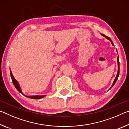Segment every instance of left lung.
Segmentation results:
<instances>
[{
    "label": "left lung",
    "instance_id": "8db88e82",
    "mask_svg": "<svg viewBox=\"0 0 129 129\" xmlns=\"http://www.w3.org/2000/svg\"><path fill=\"white\" fill-rule=\"evenodd\" d=\"M101 35H102V36H104L105 38H106L107 39H108L109 40H110V41H111V43H112V45H114V44H113L112 40H111V39H110V38H109V37L105 36V35H104V34H101ZM117 62H118V72H117V75L116 77H115V78L114 80V81H113V85H112V86L110 87V88L109 89H110L111 88H112V87H113V86H114V85L115 84V82H116L117 80V79H118V78L119 75V57H118H118H117Z\"/></svg>",
    "mask_w": 129,
    "mask_h": 129
}]
</instances>
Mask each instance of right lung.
I'll return each mask as SVG.
<instances>
[{
    "label": "right lung",
    "mask_w": 129,
    "mask_h": 129,
    "mask_svg": "<svg viewBox=\"0 0 129 129\" xmlns=\"http://www.w3.org/2000/svg\"><path fill=\"white\" fill-rule=\"evenodd\" d=\"M10 75H11V79H12V81L13 82V84H14V86L15 88H16V89L17 90H18L19 92H20V93L22 94L23 95H24V96H25V97H27L28 98H29V99H42V98L44 97L45 95H32V96H27V95H25V94H24L22 90H21V89L20 88V85H19V83L16 80V79L14 78V76H13L12 73V72L10 70Z\"/></svg>",
    "instance_id": "right-lung-1"
}]
</instances>
